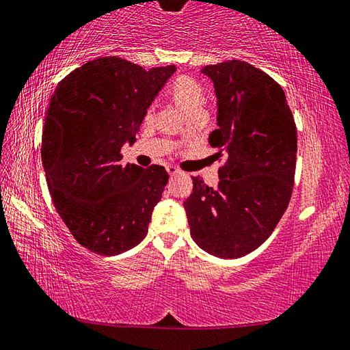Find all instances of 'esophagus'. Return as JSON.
I'll return each mask as SVG.
<instances>
[{
    "label": "esophagus",
    "instance_id": "esophagus-1",
    "mask_svg": "<svg viewBox=\"0 0 350 350\" xmlns=\"http://www.w3.org/2000/svg\"><path fill=\"white\" fill-rule=\"evenodd\" d=\"M167 172L169 175H180L181 170L178 167H175V165H167Z\"/></svg>",
    "mask_w": 350,
    "mask_h": 350
}]
</instances>
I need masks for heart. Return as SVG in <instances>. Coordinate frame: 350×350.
Segmentation results:
<instances>
[{
	"label": "heart",
	"mask_w": 350,
	"mask_h": 350,
	"mask_svg": "<svg viewBox=\"0 0 350 350\" xmlns=\"http://www.w3.org/2000/svg\"><path fill=\"white\" fill-rule=\"evenodd\" d=\"M170 95L187 116L204 113L206 92L197 79L178 77L170 85ZM150 112L152 109L147 110V115H150Z\"/></svg>",
	"instance_id": "obj_1"
}]
</instances>
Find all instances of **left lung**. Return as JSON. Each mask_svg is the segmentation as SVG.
Segmentation results:
<instances>
[{"label": "left lung", "instance_id": "8db88e82", "mask_svg": "<svg viewBox=\"0 0 350 350\" xmlns=\"http://www.w3.org/2000/svg\"><path fill=\"white\" fill-rule=\"evenodd\" d=\"M217 95V124L209 143L224 158L218 187L192 176L185 201L191 235L218 258L254 252L272 235L292 197L297 127L281 85L246 61L201 69Z\"/></svg>", "mask_w": 350, "mask_h": 350}]
</instances>
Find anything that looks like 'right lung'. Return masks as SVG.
I'll return each mask as SVG.
<instances>
[{
  "mask_svg": "<svg viewBox=\"0 0 350 350\" xmlns=\"http://www.w3.org/2000/svg\"><path fill=\"white\" fill-rule=\"evenodd\" d=\"M175 66L144 70L103 57L58 83L42 127L49 192L73 238L98 255H118L144 240L169 175L163 165H121Z\"/></svg>",
  "mask_w": 350,
  "mask_h": 350,
  "instance_id": "obj_1",
  "label": "right lung"
}]
</instances>
